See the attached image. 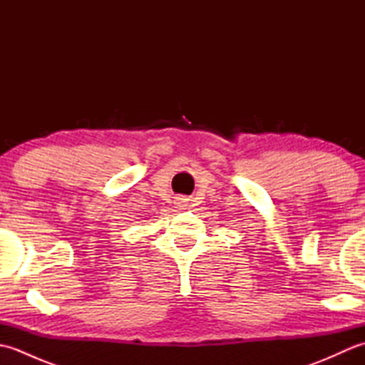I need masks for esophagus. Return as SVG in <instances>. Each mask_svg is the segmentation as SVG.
<instances>
[{
  "mask_svg": "<svg viewBox=\"0 0 365 365\" xmlns=\"http://www.w3.org/2000/svg\"><path fill=\"white\" fill-rule=\"evenodd\" d=\"M177 204L178 205H185V199H177Z\"/></svg>",
  "mask_w": 365,
  "mask_h": 365,
  "instance_id": "34e87169",
  "label": "esophagus"
}]
</instances>
